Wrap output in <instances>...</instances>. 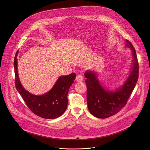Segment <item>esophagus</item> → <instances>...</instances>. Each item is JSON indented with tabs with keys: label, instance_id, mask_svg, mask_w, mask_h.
I'll return each instance as SVG.
<instances>
[{
	"label": "esophagus",
	"instance_id": "1",
	"mask_svg": "<svg viewBox=\"0 0 150 150\" xmlns=\"http://www.w3.org/2000/svg\"><path fill=\"white\" fill-rule=\"evenodd\" d=\"M76 80L78 82H81L83 80V77L80 75V74H79L76 76Z\"/></svg>",
	"mask_w": 150,
	"mask_h": 150
}]
</instances>
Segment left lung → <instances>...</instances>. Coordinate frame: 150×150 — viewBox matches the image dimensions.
Masks as SVG:
<instances>
[{
	"label": "left lung",
	"instance_id": "1",
	"mask_svg": "<svg viewBox=\"0 0 150 150\" xmlns=\"http://www.w3.org/2000/svg\"><path fill=\"white\" fill-rule=\"evenodd\" d=\"M125 46L132 50L133 62L128 77L124 84L110 91L100 84L95 71L87 70L84 73L87 88L86 100L89 111L95 117L106 118L118 112L128 100L139 77V64L135 50L128 40Z\"/></svg>",
	"mask_w": 150,
	"mask_h": 150
}]
</instances>
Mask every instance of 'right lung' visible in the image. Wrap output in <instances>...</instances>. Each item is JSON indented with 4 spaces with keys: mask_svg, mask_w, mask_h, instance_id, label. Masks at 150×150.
<instances>
[{
    "mask_svg": "<svg viewBox=\"0 0 150 150\" xmlns=\"http://www.w3.org/2000/svg\"><path fill=\"white\" fill-rule=\"evenodd\" d=\"M18 52L16 54L14 61L15 84L27 106L35 114L43 118L54 119L61 116L67 106V94L76 79V73L60 76L47 93L42 95H33L25 90L20 82L18 73Z\"/></svg>",
    "mask_w": 150,
    "mask_h": 150,
    "instance_id": "obj_1",
    "label": "right lung"
}]
</instances>
